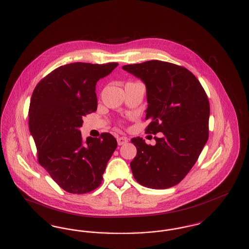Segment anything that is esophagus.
Listing matches in <instances>:
<instances>
[{"instance_id":"obj_1","label":"esophagus","mask_w":249,"mask_h":249,"mask_svg":"<svg viewBox=\"0 0 249 249\" xmlns=\"http://www.w3.org/2000/svg\"><path fill=\"white\" fill-rule=\"evenodd\" d=\"M128 142H129V140H128V138H126V137H119V138H118V143H119V145L126 144Z\"/></svg>"}]
</instances>
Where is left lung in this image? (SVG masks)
I'll list each match as a JSON object with an SVG mask.
<instances>
[{
  "label": "left lung",
  "instance_id": "8db88e82",
  "mask_svg": "<svg viewBox=\"0 0 249 249\" xmlns=\"http://www.w3.org/2000/svg\"><path fill=\"white\" fill-rule=\"evenodd\" d=\"M123 70L140 78L146 88L145 132L156 144L132 138L137 154L130 162L135 180L143 187L163 190L178 185L197 161L208 140L210 107L195 75L174 63L148 60L129 64Z\"/></svg>",
  "mask_w": 249,
  "mask_h": 249
}]
</instances>
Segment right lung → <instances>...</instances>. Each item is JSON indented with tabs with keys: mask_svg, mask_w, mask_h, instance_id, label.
I'll return each instance as SVG.
<instances>
[{
	"mask_svg": "<svg viewBox=\"0 0 249 249\" xmlns=\"http://www.w3.org/2000/svg\"><path fill=\"white\" fill-rule=\"evenodd\" d=\"M119 65L73 62L55 69L33 92L29 128L38 161L61 189L83 194L97 189L117 148L116 138L104 132L84 141L83 118L97 110L96 84Z\"/></svg>",
	"mask_w": 249,
	"mask_h": 249,
	"instance_id": "obj_1",
	"label": "right lung"
}]
</instances>
